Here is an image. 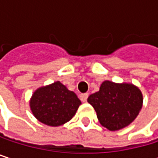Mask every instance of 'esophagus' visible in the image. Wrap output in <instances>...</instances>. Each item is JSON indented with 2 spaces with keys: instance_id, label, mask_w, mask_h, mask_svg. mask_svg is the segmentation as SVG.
I'll return each instance as SVG.
<instances>
[{
  "instance_id": "esophagus-1",
  "label": "esophagus",
  "mask_w": 158,
  "mask_h": 158,
  "mask_svg": "<svg viewBox=\"0 0 158 158\" xmlns=\"http://www.w3.org/2000/svg\"><path fill=\"white\" fill-rule=\"evenodd\" d=\"M88 97H89V93H82V94L79 95V99H80L81 102H85L87 101Z\"/></svg>"
}]
</instances>
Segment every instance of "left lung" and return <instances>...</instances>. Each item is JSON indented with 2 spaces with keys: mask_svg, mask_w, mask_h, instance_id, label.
I'll use <instances>...</instances> for the list:
<instances>
[{
  "mask_svg": "<svg viewBox=\"0 0 158 158\" xmlns=\"http://www.w3.org/2000/svg\"><path fill=\"white\" fill-rule=\"evenodd\" d=\"M88 102L97 112L101 124L110 131L129 125L142 108L140 89L133 84H117L106 80L100 90L89 95Z\"/></svg>",
  "mask_w": 158,
  "mask_h": 158,
  "instance_id": "obj_1",
  "label": "left lung"
}]
</instances>
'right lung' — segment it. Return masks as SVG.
<instances>
[{
	"label": "right lung",
	"instance_id": "right-lung-1",
	"mask_svg": "<svg viewBox=\"0 0 158 158\" xmlns=\"http://www.w3.org/2000/svg\"><path fill=\"white\" fill-rule=\"evenodd\" d=\"M81 102L59 81L35 91L30 107L35 117L49 126H59L72 119Z\"/></svg>",
	"mask_w": 158,
	"mask_h": 158
}]
</instances>
